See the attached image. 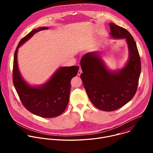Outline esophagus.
<instances>
[{
  "label": "esophagus",
  "instance_id": "1",
  "mask_svg": "<svg viewBox=\"0 0 153 153\" xmlns=\"http://www.w3.org/2000/svg\"><path fill=\"white\" fill-rule=\"evenodd\" d=\"M82 71L81 68H80V69H79V71H78V73H77V74H78L79 76H80V75L82 74Z\"/></svg>",
  "mask_w": 153,
  "mask_h": 153
}]
</instances>
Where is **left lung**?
<instances>
[{"mask_svg":"<svg viewBox=\"0 0 153 153\" xmlns=\"http://www.w3.org/2000/svg\"><path fill=\"white\" fill-rule=\"evenodd\" d=\"M113 39H125L128 60L117 70H109L98 51L86 53L81 59L80 78L92 103L99 110L113 111L122 107L135 95L141 71L136 43L126 29L109 24Z\"/></svg>","mask_w":153,"mask_h":153,"instance_id":"obj_1","label":"left lung"}]
</instances>
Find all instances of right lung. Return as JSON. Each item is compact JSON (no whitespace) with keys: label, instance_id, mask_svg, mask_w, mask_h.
I'll use <instances>...</instances> for the list:
<instances>
[{"label":"right lung","instance_id":"right-lung-1","mask_svg":"<svg viewBox=\"0 0 153 153\" xmlns=\"http://www.w3.org/2000/svg\"><path fill=\"white\" fill-rule=\"evenodd\" d=\"M48 27L32 30L22 39L14 56L13 80L16 90L24 106L31 113L42 117L51 118L60 115L66 109L70 98L71 80L76 76L79 67H60L47 82L39 86H31L22 77L17 64L19 48L33 35Z\"/></svg>","mask_w":153,"mask_h":153}]
</instances>
